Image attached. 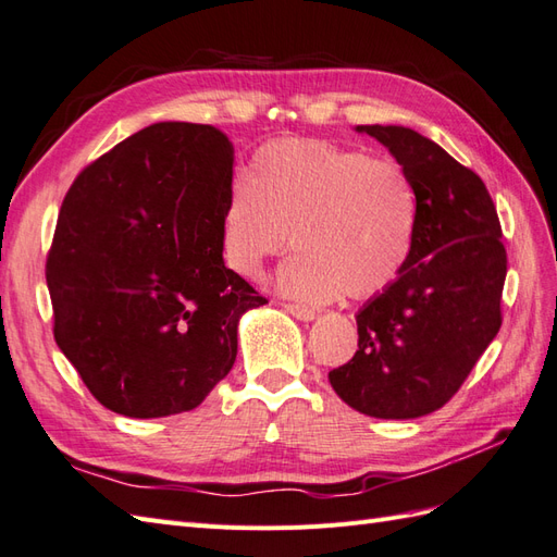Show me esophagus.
Masks as SVG:
<instances>
[{
	"label": "esophagus",
	"instance_id": "34e87169",
	"mask_svg": "<svg viewBox=\"0 0 557 557\" xmlns=\"http://www.w3.org/2000/svg\"><path fill=\"white\" fill-rule=\"evenodd\" d=\"M284 310L292 312V315H294L296 320H301V322L315 320V310L308 308V306H301V304H284Z\"/></svg>",
	"mask_w": 557,
	"mask_h": 557
}]
</instances>
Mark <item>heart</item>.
<instances>
[{
  "label": "heart",
  "instance_id": "obj_1",
  "mask_svg": "<svg viewBox=\"0 0 557 557\" xmlns=\"http://www.w3.org/2000/svg\"><path fill=\"white\" fill-rule=\"evenodd\" d=\"M419 202L393 160L330 140L268 143L251 157L221 216L225 265L256 280L292 237L277 289L298 301L369 298L403 275L417 239Z\"/></svg>",
  "mask_w": 557,
  "mask_h": 557
}]
</instances>
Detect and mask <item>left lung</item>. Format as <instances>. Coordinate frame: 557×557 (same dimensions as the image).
Segmentation results:
<instances>
[{"label":"left lung","instance_id":"left-lung-1","mask_svg":"<svg viewBox=\"0 0 557 557\" xmlns=\"http://www.w3.org/2000/svg\"><path fill=\"white\" fill-rule=\"evenodd\" d=\"M386 146L417 190L409 261L358 312V350L330 372L348 407L417 419L445 407L502 326L506 249L482 178L407 126H358Z\"/></svg>","mask_w":557,"mask_h":557}]
</instances>
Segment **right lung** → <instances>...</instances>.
<instances>
[{
    "label": "right lung",
    "instance_id": "obj_1",
    "mask_svg": "<svg viewBox=\"0 0 557 557\" xmlns=\"http://www.w3.org/2000/svg\"><path fill=\"white\" fill-rule=\"evenodd\" d=\"M233 148L211 124L160 122L70 185L47 256L53 338L89 393L132 419L205 403L268 304L223 263Z\"/></svg>",
    "mask_w": 557,
    "mask_h": 557
}]
</instances>
